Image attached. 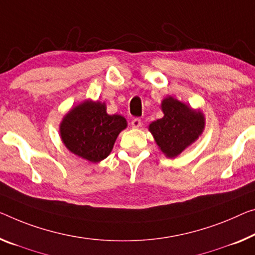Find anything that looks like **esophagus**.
Returning <instances> with one entry per match:
<instances>
[{
	"label": "esophagus",
	"mask_w": 255,
	"mask_h": 255,
	"mask_svg": "<svg viewBox=\"0 0 255 255\" xmlns=\"http://www.w3.org/2000/svg\"><path fill=\"white\" fill-rule=\"evenodd\" d=\"M141 120H139V119H134V120H132V122H131V125H132V128H139L140 127H141Z\"/></svg>",
	"instance_id": "34e87169"
}]
</instances>
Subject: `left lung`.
<instances>
[{
	"label": "left lung",
	"mask_w": 255,
	"mask_h": 255,
	"mask_svg": "<svg viewBox=\"0 0 255 255\" xmlns=\"http://www.w3.org/2000/svg\"><path fill=\"white\" fill-rule=\"evenodd\" d=\"M164 116L149 124L148 130L154 136L160 151L168 158H174L202 135L205 116L201 109L168 96L160 104Z\"/></svg>",
	"instance_id": "1"
}]
</instances>
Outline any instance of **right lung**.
Masks as SVG:
<instances>
[{
	"mask_svg": "<svg viewBox=\"0 0 255 255\" xmlns=\"http://www.w3.org/2000/svg\"><path fill=\"white\" fill-rule=\"evenodd\" d=\"M127 127L122 115L108 114L105 103L87 99L62 117L59 133L70 152L98 163L111 154L117 136Z\"/></svg>",
	"mask_w": 255,
	"mask_h": 255,
	"instance_id": "obj_1",
	"label": "right lung"
}]
</instances>
